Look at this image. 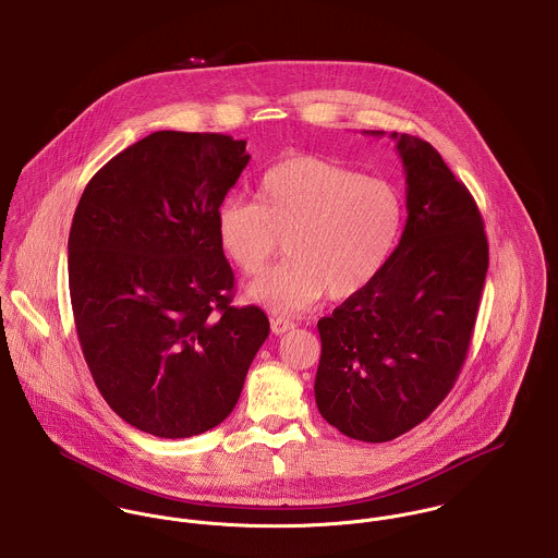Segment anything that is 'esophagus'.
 <instances>
[{
	"mask_svg": "<svg viewBox=\"0 0 558 558\" xmlns=\"http://www.w3.org/2000/svg\"><path fill=\"white\" fill-rule=\"evenodd\" d=\"M293 328H295V324L291 319H287V317H274L271 319V332L274 335H284V332H289Z\"/></svg>",
	"mask_w": 558,
	"mask_h": 558,
	"instance_id": "34e87169",
	"label": "esophagus"
}]
</instances>
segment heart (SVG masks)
Returning a JSON list of instances; mask_svg holds the SVG:
<instances>
[{
	"instance_id": "obj_1",
	"label": "heart",
	"mask_w": 558,
	"mask_h": 558,
	"mask_svg": "<svg viewBox=\"0 0 558 558\" xmlns=\"http://www.w3.org/2000/svg\"><path fill=\"white\" fill-rule=\"evenodd\" d=\"M403 230L399 190L315 155L274 163L256 185V203L226 201L216 216L226 260L260 276L284 241L287 260L250 289L274 311H300L324 293L349 300L386 269Z\"/></svg>"
}]
</instances>
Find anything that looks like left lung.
Listing matches in <instances>:
<instances>
[{
	"label": "left lung",
	"instance_id": "8db88e82",
	"mask_svg": "<svg viewBox=\"0 0 558 558\" xmlns=\"http://www.w3.org/2000/svg\"><path fill=\"white\" fill-rule=\"evenodd\" d=\"M390 137L408 183L401 241L366 291L317 324V408L362 442H390L445 401L468 355L489 265L468 187L429 142Z\"/></svg>",
	"mask_w": 558,
	"mask_h": 558
}]
</instances>
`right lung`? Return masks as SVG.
Wrapping results in <instances>:
<instances>
[{
  "instance_id": "right-lung-1",
  "label": "right lung",
  "mask_w": 558,
  "mask_h": 558,
  "mask_svg": "<svg viewBox=\"0 0 558 558\" xmlns=\"http://www.w3.org/2000/svg\"><path fill=\"white\" fill-rule=\"evenodd\" d=\"M245 140L155 131L86 185L69 234V289L93 379L113 412L157 438L218 427L269 335L232 306L216 216L247 166Z\"/></svg>"
}]
</instances>
